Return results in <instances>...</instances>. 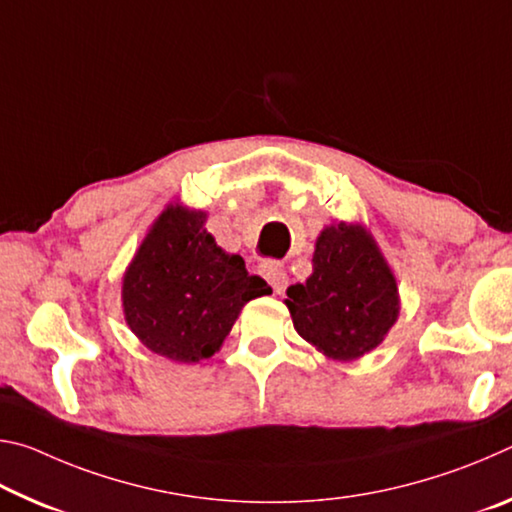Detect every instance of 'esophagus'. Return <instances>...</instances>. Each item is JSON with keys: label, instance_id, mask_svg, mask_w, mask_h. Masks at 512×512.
Wrapping results in <instances>:
<instances>
[{"label": "esophagus", "instance_id": "1", "mask_svg": "<svg viewBox=\"0 0 512 512\" xmlns=\"http://www.w3.org/2000/svg\"><path fill=\"white\" fill-rule=\"evenodd\" d=\"M259 275H262L264 280L271 284L275 293H284V289H287V284H289L287 271H284V268L275 262L259 264Z\"/></svg>", "mask_w": 512, "mask_h": 512}]
</instances>
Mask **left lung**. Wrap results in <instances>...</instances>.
<instances>
[{"label": "left lung", "mask_w": 512, "mask_h": 512, "mask_svg": "<svg viewBox=\"0 0 512 512\" xmlns=\"http://www.w3.org/2000/svg\"><path fill=\"white\" fill-rule=\"evenodd\" d=\"M311 262L314 273L284 300L296 332L334 361L375 350L400 316V296L370 232L359 223L327 225Z\"/></svg>", "instance_id": "8db88e82"}]
</instances>
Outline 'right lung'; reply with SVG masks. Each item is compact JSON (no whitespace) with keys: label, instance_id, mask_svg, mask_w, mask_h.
<instances>
[{"label":"right lung","instance_id":"add662e5","mask_svg":"<svg viewBox=\"0 0 512 512\" xmlns=\"http://www.w3.org/2000/svg\"><path fill=\"white\" fill-rule=\"evenodd\" d=\"M205 212L169 205L124 273L121 302L131 332L151 352L180 363L210 359L248 300L271 287L244 259L216 246Z\"/></svg>","mask_w":512,"mask_h":512}]
</instances>
